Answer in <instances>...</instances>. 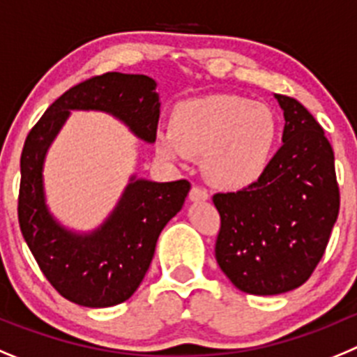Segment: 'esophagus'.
I'll return each mask as SVG.
<instances>
[{"mask_svg": "<svg viewBox=\"0 0 357 357\" xmlns=\"http://www.w3.org/2000/svg\"><path fill=\"white\" fill-rule=\"evenodd\" d=\"M188 197H190V201L194 202H201V201H208V192L204 190V188H199V186H192L190 194H188Z\"/></svg>", "mask_w": 357, "mask_h": 357, "instance_id": "34e87169", "label": "esophagus"}]
</instances>
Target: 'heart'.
<instances>
[{
	"label": "heart",
	"mask_w": 357,
	"mask_h": 357,
	"mask_svg": "<svg viewBox=\"0 0 357 357\" xmlns=\"http://www.w3.org/2000/svg\"><path fill=\"white\" fill-rule=\"evenodd\" d=\"M171 130L158 131L156 153L169 162L202 156V171L222 190H242L266 174L281 139L271 107L240 96L211 94L176 102Z\"/></svg>",
	"instance_id": "1"
}]
</instances>
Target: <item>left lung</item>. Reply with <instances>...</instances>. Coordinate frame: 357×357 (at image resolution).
Here are the masks:
<instances>
[{
    "instance_id": "8db88e82",
    "label": "left lung",
    "mask_w": 357,
    "mask_h": 357,
    "mask_svg": "<svg viewBox=\"0 0 357 357\" xmlns=\"http://www.w3.org/2000/svg\"><path fill=\"white\" fill-rule=\"evenodd\" d=\"M274 98L284 131L266 174L249 188L213 195L220 213L215 258L234 287L252 295L304 284L340 211L335 153L324 130L297 99Z\"/></svg>"
}]
</instances>
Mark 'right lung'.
I'll list each match as a JSON object with an SVG mask.
<instances>
[{
  "label": "right lung",
  "mask_w": 357,
  "mask_h": 357,
  "mask_svg": "<svg viewBox=\"0 0 357 357\" xmlns=\"http://www.w3.org/2000/svg\"><path fill=\"white\" fill-rule=\"evenodd\" d=\"M70 110L114 115L140 140L153 144L160 117L156 82L144 75L107 73L78 83L44 112L22 147L19 226L40 271L70 303L115 306L140 287L156 240L183 208L190 183H156L131 176L117 206L98 229H67L47 208L43 169L47 149Z\"/></svg>",
  "instance_id": "obj_1"
}]
</instances>
